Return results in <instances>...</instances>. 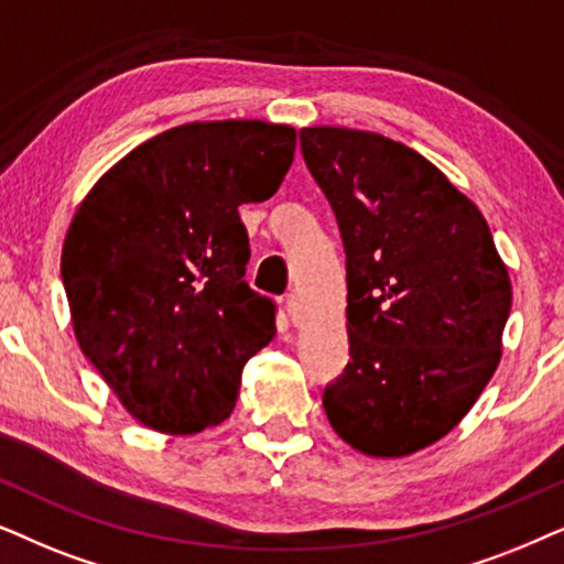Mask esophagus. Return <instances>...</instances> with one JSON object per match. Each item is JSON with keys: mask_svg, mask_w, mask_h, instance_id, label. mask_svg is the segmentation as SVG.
I'll list each match as a JSON object with an SVG mask.
<instances>
[{"mask_svg": "<svg viewBox=\"0 0 564 564\" xmlns=\"http://www.w3.org/2000/svg\"><path fill=\"white\" fill-rule=\"evenodd\" d=\"M283 310H286L289 319L294 322V325H299V319H302V306H299V299L294 294L286 296V302H283Z\"/></svg>", "mask_w": 564, "mask_h": 564, "instance_id": "34e87169", "label": "esophagus"}]
</instances>
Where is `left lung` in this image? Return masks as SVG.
Segmentation results:
<instances>
[{
	"mask_svg": "<svg viewBox=\"0 0 564 564\" xmlns=\"http://www.w3.org/2000/svg\"><path fill=\"white\" fill-rule=\"evenodd\" d=\"M345 247L350 360L329 425L369 456H408L459 425L492 379L510 278L485 216L415 149L381 133L299 131Z\"/></svg>",
	"mask_w": 564,
	"mask_h": 564,
	"instance_id": "left-lung-1",
	"label": "left lung"
}]
</instances>
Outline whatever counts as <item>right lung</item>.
Returning a JSON list of instances; mask_svg holds the SVG:
<instances>
[{
	"label": "right lung",
	"mask_w": 564,
	"mask_h": 564,
	"mask_svg": "<svg viewBox=\"0 0 564 564\" xmlns=\"http://www.w3.org/2000/svg\"><path fill=\"white\" fill-rule=\"evenodd\" d=\"M294 149L291 126L185 123L79 204L62 250L74 335L139 423L187 435L235 410L245 364L275 335V304L245 281L237 208L281 187Z\"/></svg>",
	"instance_id": "obj_1"
}]
</instances>
